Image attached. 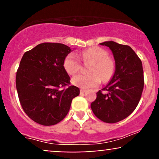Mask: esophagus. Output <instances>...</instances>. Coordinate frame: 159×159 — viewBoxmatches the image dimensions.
<instances>
[{"label": "esophagus", "instance_id": "esophagus-1", "mask_svg": "<svg viewBox=\"0 0 159 159\" xmlns=\"http://www.w3.org/2000/svg\"><path fill=\"white\" fill-rule=\"evenodd\" d=\"M86 91H87V90H84V89H81V90H80V93H81V94H83V93H84Z\"/></svg>", "mask_w": 159, "mask_h": 159}]
</instances>
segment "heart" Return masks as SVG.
<instances>
[{
  "instance_id": "b5f03b06",
  "label": "heart",
  "mask_w": 159,
  "mask_h": 159,
  "mask_svg": "<svg viewBox=\"0 0 159 159\" xmlns=\"http://www.w3.org/2000/svg\"><path fill=\"white\" fill-rule=\"evenodd\" d=\"M79 57L84 62H90L88 75L79 74L72 78V84L82 89L97 87L101 82L111 79L114 72V62L107 53L99 47H91L80 53ZM63 67L69 75L77 73L80 69L79 60L73 53H70L63 61Z\"/></svg>"
}]
</instances>
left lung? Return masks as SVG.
I'll return each mask as SVG.
<instances>
[{
  "mask_svg": "<svg viewBox=\"0 0 159 159\" xmlns=\"http://www.w3.org/2000/svg\"><path fill=\"white\" fill-rule=\"evenodd\" d=\"M111 49L115 61V72L110 82L96 93L91 103L93 114L102 121L115 123L129 116L139 103L143 90L141 61L129 45L114 41L100 43Z\"/></svg>",
  "mask_w": 159,
  "mask_h": 159,
  "instance_id": "left-lung-1",
  "label": "left lung"
}]
</instances>
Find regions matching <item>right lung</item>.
<instances>
[{"label":"right lung","instance_id":"1","mask_svg":"<svg viewBox=\"0 0 159 159\" xmlns=\"http://www.w3.org/2000/svg\"><path fill=\"white\" fill-rule=\"evenodd\" d=\"M72 52L61 43H44L24 54L16 84L20 103L32 120L43 125H55L68 114L79 88L69 86L70 78L63 67Z\"/></svg>","mask_w":159,"mask_h":159}]
</instances>
